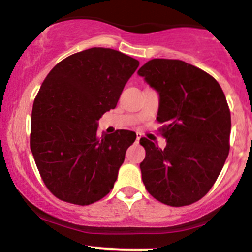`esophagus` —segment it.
I'll use <instances>...</instances> for the list:
<instances>
[{
  "label": "esophagus",
  "mask_w": 252,
  "mask_h": 252,
  "mask_svg": "<svg viewBox=\"0 0 252 252\" xmlns=\"http://www.w3.org/2000/svg\"><path fill=\"white\" fill-rule=\"evenodd\" d=\"M141 138H142V134L137 132V142H139V139H141Z\"/></svg>",
  "instance_id": "1"
}]
</instances>
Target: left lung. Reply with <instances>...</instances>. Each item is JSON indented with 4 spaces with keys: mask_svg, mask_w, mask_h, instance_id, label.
Wrapping results in <instances>:
<instances>
[{
    "mask_svg": "<svg viewBox=\"0 0 252 252\" xmlns=\"http://www.w3.org/2000/svg\"><path fill=\"white\" fill-rule=\"evenodd\" d=\"M159 94L158 121L166 123L160 149L147 138L142 180L150 195L170 206H186L211 189L229 153L230 111L219 82L176 59H152L138 70Z\"/></svg>",
    "mask_w": 252,
    "mask_h": 252,
    "instance_id": "1",
    "label": "left lung"
}]
</instances>
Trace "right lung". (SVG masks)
Here are the masks:
<instances>
[{"mask_svg":"<svg viewBox=\"0 0 252 252\" xmlns=\"http://www.w3.org/2000/svg\"><path fill=\"white\" fill-rule=\"evenodd\" d=\"M139 65L132 57L94 47L49 71L35 98L30 148L46 187L66 203L90 205L113 189L136 133L97 136L98 120L118 104Z\"/></svg>","mask_w":252,"mask_h":252,"instance_id":"add662e5","label":"right lung"}]
</instances>
